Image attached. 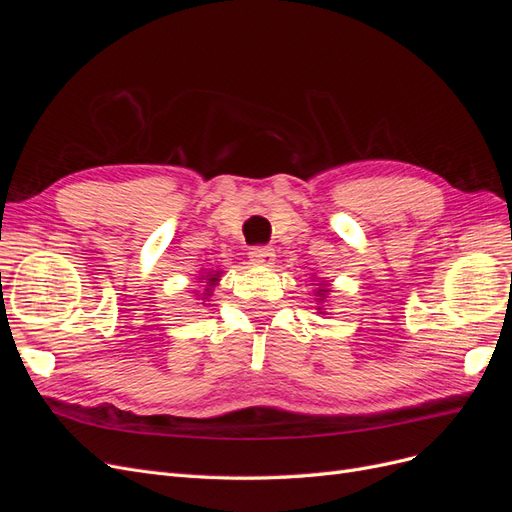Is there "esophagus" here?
I'll return each instance as SVG.
<instances>
[{
    "label": "esophagus",
    "instance_id": "34e87169",
    "mask_svg": "<svg viewBox=\"0 0 512 512\" xmlns=\"http://www.w3.org/2000/svg\"><path fill=\"white\" fill-rule=\"evenodd\" d=\"M250 258H252L254 265H258V267H273L275 252H273V247L258 245V247H252Z\"/></svg>",
    "mask_w": 512,
    "mask_h": 512
}]
</instances>
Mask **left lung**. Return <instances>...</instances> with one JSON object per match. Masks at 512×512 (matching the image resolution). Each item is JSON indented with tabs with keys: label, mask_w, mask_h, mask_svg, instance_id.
I'll return each instance as SVG.
<instances>
[{
	"label": "left lung",
	"mask_w": 512,
	"mask_h": 512,
	"mask_svg": "<svg viewBox=\"0 0 512 512\" xmlns=\"http://www.w3.org/2000/svg\"><path fill=\"white\" fill-rule=\"evenodd\" d=\"M316 280L320 282V284H316V290H314V297H316V301H318V314H327L324 312V301H327V297L331 294V286L324 282V277H316Z\"/></svg>",
	"instance_id": "obj_1"
}]
</instances>
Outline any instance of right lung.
<instances>
[{"label": "right lung", "instance_id": "obj_1", "mask_svg": "<svg viewBox=\"0 0 512 512\" xmlns=\"http://www.w3.org/2000/svg\"><path fill=\"white\" fill-rule=\"evenodd\" d=\"M222 273H224L222 269H203V271H198V282H203V292L194 290V294H196V299L203 301V305H205V301H209V297L213 294V288L218 286Z\"/></svg>", "mask_w": 512, "mask_h": 512}]
</instances>
